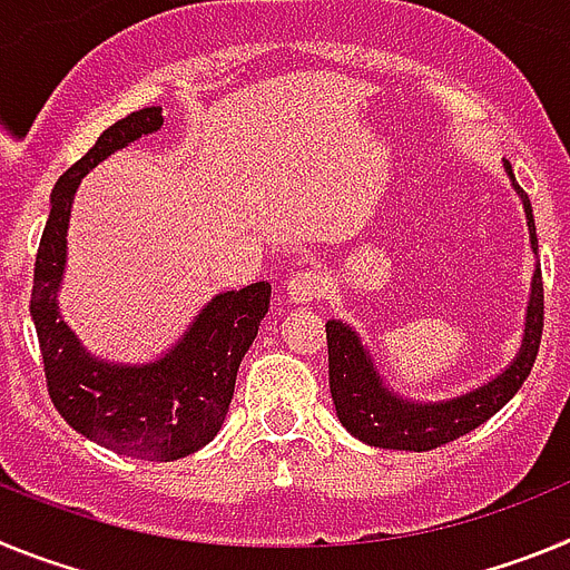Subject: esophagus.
I'll use <instances>...</instances> for the list:
<instances>
[{
	"instance_id": "1",
	"label": "esophagus",
	"mask_w": 570,
	"mask_h": 570,
	"mask_svg": "<svg viewBox=\"0 0 570 570\" xmlns=\"http://www.w3.org/2000/svg\"><path fill=\"white\" fill-rule=\"evenodd\" d=\"M285 294L296 305H311L325 294V279L316 271H296L288 282H285Z\"/></svg>"
}]
</instances>
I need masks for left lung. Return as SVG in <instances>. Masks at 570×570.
<instances>
[{
  "instance_id": "obj_1",
  "label": "left lung",
  "mask_w": 570,
  "mask_h": 570,
  "mask_svg": "<svg viewBox=\"0 0 570 570\" xmlns=\"http://www.w3.org/2000/svg\"><path fill=\"white\" fill-rule=\"evenodd\" d=\"M505 174L511 179L513 190L520 194L522 208H525L531 250L540 254L528 194L517 185L508 163ZM325 334H328L331 396H334L336 416H340L347 434H354L356 440L374 448L431 451V448H440L445 442L471 434L473 428H480L482 422L491 420L528 380L542 340V271L537 265L531 276L525 334H522V345L511 360V365L493 380L482 382L480 387H471V391L451 396V400H407L400 391H394L382 380L374 356L347 322L328 320L325 322Z\"/></svg>"
}]
</instances>
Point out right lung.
<instances>
[{
	"label": "right lung",
	"mask_w": 570,
	"mask_h": 570,
	"mask_svg": "<svg viewBox=\"0 0 570 570\" xmlns=\"http://www.w3.org/2000/svg\"><path fill=\"white\" fill-rule=\"evenodd\" d=\"M163 128V108H142L102 130L97 145L59 176L39 242L30 316L42 347L48 394L73 431L136 460L174 462L208 445L234 400L236 371L271 305L268 282L216 294L176 345L150 362L90 354L59 314L73 196L88 170Z\"/></svg>",
	"instance_id": "obj_1"
}]
</instances>
